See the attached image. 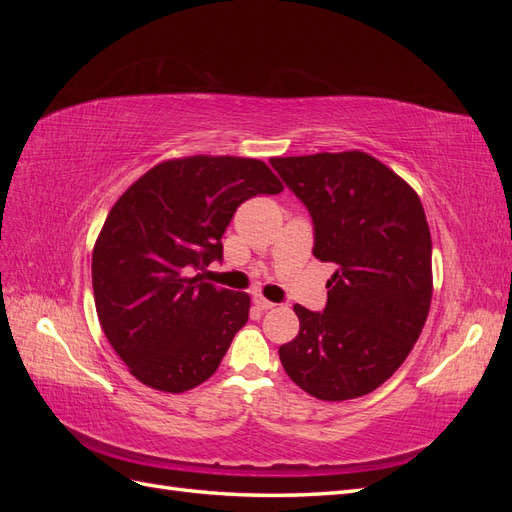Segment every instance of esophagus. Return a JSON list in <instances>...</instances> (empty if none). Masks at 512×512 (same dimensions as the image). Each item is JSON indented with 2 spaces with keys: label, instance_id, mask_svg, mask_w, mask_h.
I'll list each match as a JSON object with an SVG mask.
<instances>
[{
  "label": "esophagus",
  "instance_id": "obj_1",
  "mask_svg": "<svg viewBox=\"0 0 512 512\" xmlns=\"http://www.w3.org/2000/svg\"><path fill=\"white\" fill-rule=\"evenodd\" d=\"M254 303H256V307H258V309H273V307H275V303H273V301H269V299H265V297H262V294H256V297H254Z\"/></svg>",
  "mask_w": 512,
  "mask_h": 512
}]
</instances>
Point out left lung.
<instances>
[{
    "label": "left lung",
    "mask_w": 512,
    "mask_h": 512,
    "mask_svg": "<svg viewBox=\"0 0 512 512\" xmlns=\"http://www.w3.org/2000/svg\"><path fill=\"white\" fill-rule=\"evenodd\" d=\"M314 222V256L335 262L324 312L294 305L280 346L290 380L322 401L376 391L421 335L431 305V235L421 198L365 151L271 158Z\"/></svg>",
    "instance_id": "obj_1"
}]
</instances>
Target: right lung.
<instances>
[{"instance_id":"right-lung-1","label":"right lung","mask_w":512,"mask_h":512,"mask_svg":"<svg viewBox=\"0 0 512 512\" xmlns=\"http://www.w3.org/2000/svg\"><path fill=\"white\" fill-rule=\"evenodd\" d=\"M254 158L190 156L153 166L119 196L94 245L91 282L108 344L149 389L185 393L220 367L250 294L203 282L243 200L280 194Z\"/></svg>"}]
</instances>
